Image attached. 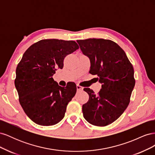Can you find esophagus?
<instances>
[{"instance_id":"esophagus-1","label":"esophagus","mask_w":155,"mask_h":155,"mask_svg":"<svg viewBox=\"0 0 155 155\" xmlns=\"http://www.w3.org/2000/svg\"><path fill=\"white\" fill-rule=\"evenodd\" d=\"M76 87H77V90H78V91H82L83 88V87L80 86L79 85H77Z\"/></svg>"}]
</instances>
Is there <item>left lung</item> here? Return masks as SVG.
<instances>
[{
    "instance_id": "1",
    "label": "left lung",
    "mask_w": 155,
    "mask_h": 155,
    "mask_svg": "<svg viewBox=\"0 0 155 155\" xmlns=\"http://www.w3.org/2000/svg\"><path fill=\"white\" fill-rule=\"evenodd\" d=\"M83 54L91 61L89 73L102 83L97 94L89 88L84 91L89 99L83 105L84 118L91 124L104 127L123 114L130 102L135 85L134 68L124 50L109 39L78 40Z\"/></svg>"
}]
</instances>
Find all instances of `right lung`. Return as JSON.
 <instances>
[{
    "label": "right lung",
    "instance_id": "right-lung-1",
    "mask_svg": "<svg viewBox=\"0 0 155 155\" xmlns=\"http://www.w3.org/2000/svg\"><path fill=\"white\" fill-rule=\"evenodd\" d=\"M78 48L74 41L43 39L23 54L16 68L15 86L23 110L35 124L54 125L64 118L76 85L71 82L62 87L52 76L57 68H63L65 57Z\"/></svg>",
    "mask_w": 155,
    "mask_h": 155
}]
</instances>
